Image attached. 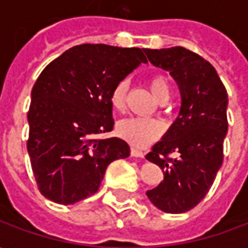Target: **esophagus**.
Instances as JSON below:
<instances>
[{"instance_id":"esophagus-1","label":"esophagus","mask_w":248,"mask_h":248,"mask_svg":"<svg viewBox=\"0 0 248 248\" xmlns=\"http://www.w3.org/2000/svg\"><path fill=\"white\" fill-rule=\"evenodd\" d=\"M130 153H131V155L137 156V158H145V151L140 150V149H137V147H131V149H130Z\"/></svg>"}]
</instances>
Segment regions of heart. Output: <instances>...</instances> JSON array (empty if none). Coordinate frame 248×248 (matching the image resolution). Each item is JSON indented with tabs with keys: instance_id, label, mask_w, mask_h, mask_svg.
<instances>
[{
	"instance_id": "obj_1",
	"label": "heart",
	"mask_w": 248,
	"mask_h": 248,
	"mask_svg": "<svg viewBox=\"0 0 248 248\" xmlns=\"http://www.w3.org/2000/svg\"><path fill=\"white\" fill-rule=\"evenodd\" d=\"M149 86L158 101L163 102L170 97V83L166 79V77L161 74L151 77L149 79ZM126 95H127V82L119 81L110 92L111 106L115 110H124L126 105ZM117 133L122 140L129 142L130 145L145 147L161 137L163 133V124L154 118L130 117L119 121L117 124Z\"/></svg>"
}]
</instances>
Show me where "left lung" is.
<instances>
[{
  "instance_id": "left-lung-1",
  "label": "left lung",
  "mask_w": 248,
  "mask_h": 248,
  "mask_svg": "<svg viewBox=\"0 0 248 248\" xmlns=\"http://www.w3.org/2000/svg\"><path fill=\"white\" fill-rule=\"evenodd\" d=\"M145 53L153 65L170 71L182 97L177 121L146 155L163 171L162 183L146 195L165 213H186L207 195L223 163L227 90L210 62L182 46ZM174 152L177 158L170 156Z\"/></svg>"
}]
</instances>
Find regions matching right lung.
<instances>
[{"label":"right lung","mask_w":248,"mask_h":248,"mask_svg":"<svg viewBox=\"0 0 248 248\" xmlns=\"http://www.w3.org/2000/svg\"><path fill=\"white\" fill-rule=\"evenodd\" d=\"M145 50L103 44L71 47L42 70L31 89L28 153L40 192L60 204L95 194L108 166L130 155L113 130L110 92L147 62Z\"/></svg>","instance_id":"1"}]
</instances>
